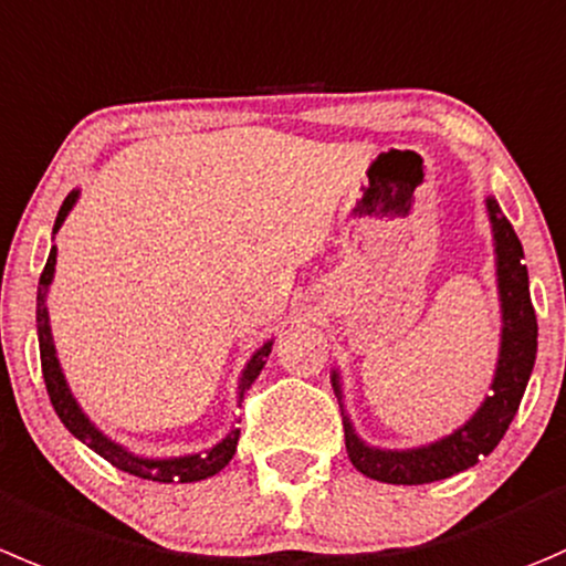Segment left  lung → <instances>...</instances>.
<instances>
[{
	"instance_id": "obj_1",
	"label": "left lung",
	"mask_w": 566,
	"mask_h": 566,
	"mask_svg": "<svg viewBox=\"0 0 566 566\" xmlns=\"http://www.w3.org/2000/svg\"><path fill=\"white\" fill-rule=\"evenodd\" d=\"M484 207L492 227L495 287L497 306H501V334H497L501 343H497L490 392L484 395L479 409L451 434L411 448H381L359 437L345 406L339 367H332V387L343 411L345 451H348L350 464L367 479L381 481V484L415 486L464 473L495 451L497 442L506 434L509 422L517 415L536 361V315L531 304L523 243L501 212L495 196H486Z\"/></svg>"
}]
</instances>
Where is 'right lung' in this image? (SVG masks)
Masks as SVG:
<instances>
[{
	"instance_id": "obj_1",
	"label": "right lung",
	"mask_w": 566,
	"mask_h": 566,
	"mask_svg": "<svg viewBox=\"0 0 566 566\" xmlns=\"http://www.w3.org/2000/svg\"><path fill=\"white\" fill-rule=\"evenodd\" d=\"M76 201H80V188L71 190L65 196L63 207H60L57 218H54L52 227V240L54 234L60 232V227L65 223L69 212L74 210ZM54 268H57V245L49 249V260L46 268L41 273V282H38V306H35V326H38V345H41V365H43V381H46L49 398H52L54 411L63 420L65 429L82 442V446L91 448L93 453H98L102 459H107L113 468L124 470V473L137 475V479L146 481H160V484H193V481H205L210 475L221 473L229 462H232L234 451H238V440H240V429L238 422H232V429L223 440H218L212 448H205V451H193V453H182V457H144V453L129 451L126 446L115 442L113 437L104 434L98 429L96 422L87 417V411L82 409L80 400L74 398L69 387V378H65L63 365L57 359V348H54V337H52V323H49V287L54 282ZM273 348V337L268 343H262L260 348L251 354V359L245 361V367L240 370L238 378V406L243 403V395L251 384L256 381V376L265 367L268 356H271Z\"/></svg>"
}]
</instances>
